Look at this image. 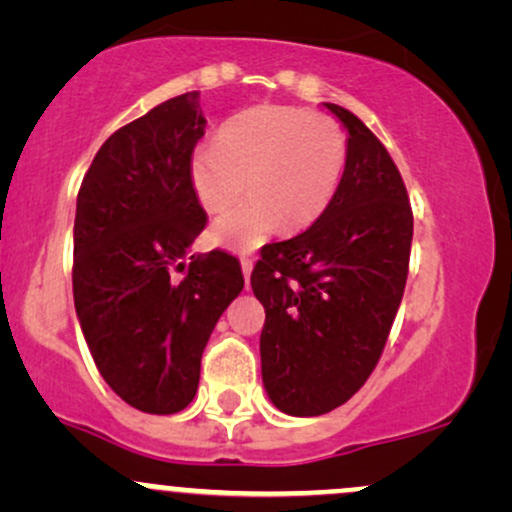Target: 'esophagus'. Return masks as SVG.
<instances>
[{"label": "esophagus", "mask_w": 512, "mask_h": 512, "mask_svg": "<svg viewBox=\"0 0 512 512\" xmlns=\"http://www.w3.org/2000/svg\"><path fill=\"white\" fill-rule=\"evenodd\" d=\"M240 267H243L245 281H250V274H252V260H250V257H243V260H240Z\"/></svg>", "instance_id": "1"}]
</instances>
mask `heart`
<instances>
[{
  "instance_id": "heart-1",
  "label": "heart",
  "mask_w": 512,
  "mask_h": 512,
  "mask_svg": "<svg viewBox=\"0 0 512 512\" xmlns=\"http://www.w3.org/2000/svg\"><path fill=\"white\" fill-rule=\"evenodd\" d=\"M349 142L344 129L310 110L262 105L221 127L219 142L190 156L192 190L207 211H223L245 190L250 197L216 219L221 245L252 250L276 228L303 231L332 202L342 180Z\"/></svg>"
}]
</instances>
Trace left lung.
Returning <instances> with one entry per match:
<instances>
[{
	"label": "left lung",
	"mask_w": 512,
	"mask_h": 512,
	"mask_svg": "<svg viewBox=\"0 0 512 512\" xmlns=\"http://www.w3.org/2000/svg\"><path fill=\"white\" fill-rule=\"evenodd\" d=\"M344 175L308 231L269 243L250 284L264 305L262 383L276 409L320 416L342 407L378 366L409 274L414 216L380 139L342 105Z\"/></svg>",
	"instance_id": "1"
}]
</instances>
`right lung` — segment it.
Listing matches in <instances>:
<instances>
[{"label": "right lung", "instance_id": "1", "mask_svg": "<svg viewBox=\"0 0 512 512\" xmlns=\"http://www.w3.org/2000/svg\"><path fill=\"white\" fill-rule=\"evenodd\" d=\"M204 127L199 91L156 105L108 137L76 197V317L105 383L146 414L192 402L204 346L245 286L238 257L192 255L207 226L190 182Z\"/></svg>", "mask_w": 512, "mask_h": 512}]
</instances>
